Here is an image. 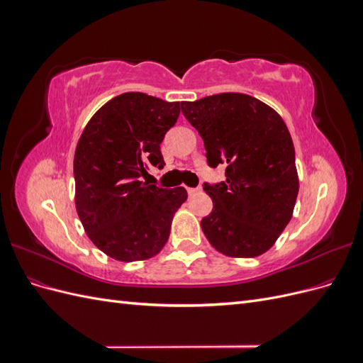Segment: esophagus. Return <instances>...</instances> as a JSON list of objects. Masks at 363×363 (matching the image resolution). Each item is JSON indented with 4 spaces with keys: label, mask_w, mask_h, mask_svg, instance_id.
I'll return each mask as SVG.
<instances>
[{
    "label": "esophagus",
    "mask_w": 363,
    "mask_h": 363,
    "mask_svg": "<svg viewBox=\"0 0 363 363\" xmlns=\"http://www.w3.org/2000/svg\"><path fill=\"white\" fill-rule=\"evenodd\" d=\"M186 191H188L189 196H194V195H196V194L200 192V189H199V188H188V189H186Z\"/></svg>",
    "instance_id": "esophagus-1"
}]
</instances>
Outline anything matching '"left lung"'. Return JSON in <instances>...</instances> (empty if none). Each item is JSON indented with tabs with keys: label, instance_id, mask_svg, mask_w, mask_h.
I'll return each instance as SVG.
<instances>
[{
	"label": "left lung",
	"instance_id": "obj_1",
	"mask_svg": "<svg viewBox=\"0 0 363 363\" xmlns=\"http://www.w3.org/2000/svg\"><path fill=\"white\" fill-rule=\"evenodd\" d=\"M182 112L203 138L207 163H225V182L204 183L213 201L201 219L211 245L228 257H257L291 221L298 174L289 130L268 104L225 92L182 101Z\"/></svg>",
	"mask_w": 363,
	"mask_h": 363
}]
</instances>
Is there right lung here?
I'll use <instances>...</instances> for the list:
<instances>
[{
	"instance_id": "right-lung-1",
	"label": "right lung",
	"mask_w": 363,
	"mask_h": 363,
	"mask_svg": "<svg viewBox=\"0 0 363 363\" xmlns=\"http://www.w3.org/2000/svg\"><path fill=\"white\" fill-rule=\"evenodd\" d=\"M179 115V101L125 92L96 111L83 130L74 155L75 208L87 236L108 257L145 260L167 244L188 192L142 179L150 167L163 168L160 144Z\"/></svg>"
}]
</instances>
